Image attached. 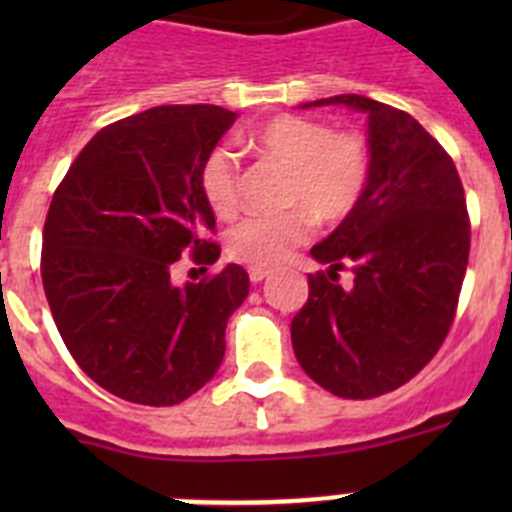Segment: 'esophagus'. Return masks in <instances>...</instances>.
Instances as JSON below:
<instances>
[{
  "mask_svg": "<svg viewBox=\"0 0 512 512\" xmlns=\"http://www.w3.org/2000/svg\"><path fill=\"white\" fill-rule=\"evenodd\" d=\"M266 277H269V269H261V266H251V269H248V279H251L253 284L264 282Z\"/></svg>",
  "mask_w": 512,
  "mask_h": 512,
  "instance_id": "34e87169",
  "label": "esophagus"
}]
</instances>
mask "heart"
Masks as SVG:
<instances>
[{
	"mask_svg": "<svg viewBox=\"0 0 512 512\" xmlns=\"http://www.w3.org/2000/svg\"><path fill=\"white\" fill-rule=\"evenodd\" d=\"M248 148L287 171L282 215L246 217L230 228L228 253L235 261L274 266L310 235L318 223H341L359 205L369 182V151L361 135L333 133L325 122L300 115H279L248 135ZM200 189L210 210L230 217L238 210V166L228 148L207 153Z\"/></svg>",
	"mask_w": 512,
	"mask_h": 512,
	"instance_id": "1",
	"label": "heart"
}]
</instances>
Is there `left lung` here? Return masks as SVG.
<instances>
[{
	"instance_id": "1",
	"label": "left lung",
	"mask_w": 512,
	"mask_h": 512,
	"mask_svg": "<svg viewBox=\"0 0 512 512\" xmlns=\"http://www.w3.org/2000/svg\"><path fill=\"white\" fill-rule=\"evenodd\" d=\"M366 115L369 182L359 205L312 246L328 269L292 320V346L312 382L369 400L415 377L454 323L469 261V215L451 156L408 112L361 94L315 99ZM351 265V288L337 271Z\"/></svg>"
}]
</instances>
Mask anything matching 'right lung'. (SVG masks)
I'll return each instance as SVG.
<instances>
[{
	"mask_svg": "<svg viewBox=\"0 0 512 512\" xmlns=\"http://www.w3.org/2000/svg\"><path fill=\"white\" fill-rule=\"evenodd\" d=\"M215 104H164L117 120L81 148L43 228V289L76 364L112 395L179 405L215 377L225 325L248 297L228 264L184 287L171 266L215 264L202 197L207 153L235 122Z\"/></svg>",
	"mask_w": 512,
	"mask_h": 512,
	"instance_id": "add662e5",
	"label": "right lung"
}]
</instances>
